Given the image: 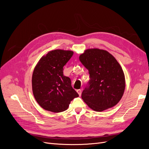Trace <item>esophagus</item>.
Returning a JSON list of instances; mask_svg holds the SVG:
<instances>
[{"label": "esophagus", "mask_w": 149, "mask_h": 149, "mask_svg": "<svg viewBox=\"0 0 149 149\" xmlns=\"http://www.w3.org/2000/svg\"><path fill=\"white\" fill-rule=\"evenodd\" d=\"M76 91H77V93L79 94V96H80L81 94V89H77V90H76Z\"/></svg>", "instance_id": "34e87169"}]
</instances>
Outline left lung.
<instances>
[{
  "label": "left lung",
  "mask_w": 149,
  "mask_h": 149,
  "mask_svg": "<svg viewBox=\"0 0 149 149\" xmlns=\"http://www.w3.org/2000/svg\"><path fill=\"white\" fill-rule=\"evenodd\" d=\"M79 60L89 71V86L81 97L91 109L101 112L116 106L125 88L124 71L118 61L104 49L90 48L80 55Z\"/></svg>",
  "instance_id": "1"
}]
</instances>
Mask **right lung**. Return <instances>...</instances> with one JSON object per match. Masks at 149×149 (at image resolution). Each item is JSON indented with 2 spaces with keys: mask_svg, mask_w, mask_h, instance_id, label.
Returning a JSON list of instances; mask_svg holds the SVG:
<instances>
[{
  "mask_svg": "<svg viewBox=\"0 0 149 149\" xmlns=\"http://www.w3.org/2000/svg\"><path fill=\"white\" fill-rule=\"evenodd\" d=\"M73 52L55 49L40 58L31 79L35 100L43 109L53 112L66 111L78 94L71 86L69 77L63 75V66Z\"/></svg>",
  "mask_w": 149,
  "mask_h": 149,
  "instance_id": "1",
  "label": "right lung"
}]
</instances>
